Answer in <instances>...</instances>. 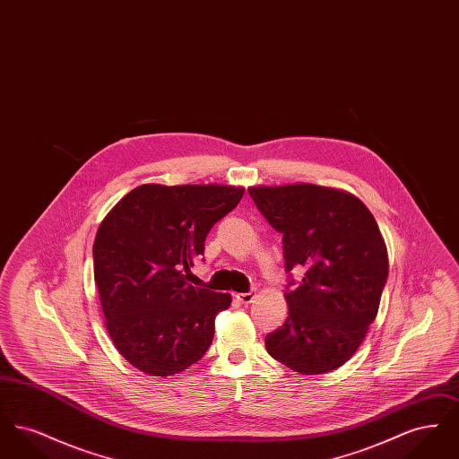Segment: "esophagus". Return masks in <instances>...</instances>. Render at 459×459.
Wrapping results in <instances>:
<instances>
[{
  "label": "esophagus",
  "instance_id": "esophagus-1",
  "mask_svg": "<svg viewBox=\"0 0 459 459\" xmlns=\"http://www.w3.org/2000/svg\"><path fill=\"white\" fill-rule=\"evenodd\" d=\"M255 298H256V290H249V292H240V294H238V299H239L240 303H244V305L253 303Z\"/></svg>",
  "mask_w": 459,
  "mask_h": 459
}]
</instances>
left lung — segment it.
Returning <instances> with one entry per match:
<instances>
[{
	"label": "left lung",
	"instance_id": "obj_1",
	"mask_svg": "<svg viewBox=\"0 0 459 459\" xmlns=\"http://www.w3.org/2000/svg\"><path fill=\"white\" fill-rule=\"evenodd\" d=\"M247 191L282 234L285 272L306 268L303 281L285 292L284 325L264 339L268 354L303 375L342 367L375 320L389 275L387 247L370 210L351 193L315 184Z\"/></svg>",
	"mask_w": 459,
	"mask_h": 459
}]
</instances>
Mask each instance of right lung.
<instances>
[{"mask_svg":"<svg viewBox=\"0 0 459 459\" xmlns=\"http://www.w3.org/2000/svg\"><path fill=\"white\" fill-rule=\"evenodd\" d=\"M242 195L220 184H143L101 221L92 258L105 327L137 370L175 375L210 348L215 316L232 298L191 284V268Z\"/></svg>","mask_w":459,"mask_h":459,"instance_id":"obj_1","label":"right lung"}]
</instances>
